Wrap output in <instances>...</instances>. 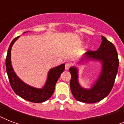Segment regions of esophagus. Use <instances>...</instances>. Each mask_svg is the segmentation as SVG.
Here are the masks:
<instances>
[{
	"mask_svg": "<svg viewBox=\"0 0 124 124\" xmlns=\"http://www.w3.org/2000/svg\"><path fill=\"white\" fill-rule=\"evenodd\" d=\"M71 66V64L70 62H67V63H66V64H65V69H66V70H69V68H70Z\"/></svg>",
	"mask_w": 124,
	"mask_h": 124,
	"instance_id": "34e87169",
	"label": "esophagus"
}]
</instances>
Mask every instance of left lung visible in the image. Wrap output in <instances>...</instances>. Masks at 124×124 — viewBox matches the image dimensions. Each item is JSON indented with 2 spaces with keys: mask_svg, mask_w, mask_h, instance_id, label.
<instances>
[{
  "mask_svg": "<svg viewBox=\"0 0 124 124\" xmlns=\"http://www.w3.org/2000/svg\"><path fill=\"white\" fill-rule=\"evenodd\" d=\"M85 56L89 60L101 61L102 71L92 88L87 90L83 88L79 85L77 79V69L75 67L70 68L69 70L71 75V91L77 101L86 103H94L108 96L113 87L118 70V53L115 45L102 36V42L99 49L96 51L89 50L85 53Z\"/></svg>",
  "mask_w": 124,
  "mask_h": 124,
  "instance_id": "1",
  "label": "left lung"
}]
</instances>
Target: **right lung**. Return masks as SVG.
I'll return each instance as SVG.
<instances>
[{
	"instance_id": "1",
	"label": "right lung",
	"mask_w": 124,
	"mask_h": 124,
	"mask_svg": "<svg viewBox=\"0 0 124 124\" xmlns=\"http://www.w3.org/2000/svg\"><path fill=\"white\" fill-rule=\"evenodd\" d=\"M19 37V36L16 37L11 42L6 58V68L11 87L17 95L26 101L33 103H42L49 99L53 95L56 83L61 73L64 71L65 65L64 64L60 65L51 69L49 71L47 82L44 87L41 89L35 88L26 85L16 75L12 68L10 60L12 46Z\"/></svg>"
}]
</instances>
